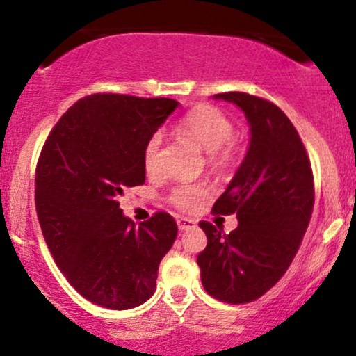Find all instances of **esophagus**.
<instances>
[{
  "label": "esophagus",
  "instance_id": "34e87169",
  "mask_svg": "<svg viewBox=\"0 0 356 356\" xmlns=\"http://www.w3.org/2000/svg\"><path fill=\"white\" fill-rule=\"evenodd\" d=\"M195 225H197L195 220H192V218H186V217H179L177 218V227H179V230H181V232L192 230Z\"/></svg>",
  "mask_w": 356,
  "mask_h": 356
}]
</instances>
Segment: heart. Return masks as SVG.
<instances>
[{
    "instance_id": "obj_1",
    "label": "heart",
    "mask_w": 356,
    "mask_h": 356,
    "mask_svg": "<svg viewBox=\"0 0 356 356\" xmlns=\"http://www.w3.org/2000/svg\"><path fill=\"white\" fill-rule=\"evenodd\" d=\"M179 131L199 143L205 152H209V163L213 169L227 170L235 163V147L232 138L235 126L223 111L210 105L192 108L177 124ZM163 145L161 134H154L146 141L143 149V165L147 174H154L159 168V149ZM210 192L204 184H182L170 192L169 200L182 211H192L209 199Z\"/></svg>"
}]
</instances>
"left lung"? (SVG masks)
Segmentation results:
<instances>
[{
	"mask_svg": "<svg viewBox=\"0 0 356 356\" xmlns=\"http://www.w3.org/2000/svg\"><path fill=\"white\" fill-rule=\"evenodd\" d=\"M245 113L250 145L213 213H236L238 227L200 222L207 248L197 256L205 291L228 304H246L284 276L314 209V175L300 136L281 108L243 92L213 95Z\"/></svg>",
	"mask_w": 356,
	"mask_h": 356,
	"instance_id": "1",
	"label": "left lung"
}]
</instances>
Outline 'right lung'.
Returning <instances> with one entry per match:
<instances>
[{
    "mask_svg": "<svg viewBox=\"0 0 356 356\" xmlns=\"http://www.w3.org/2000/svg\"><path fill=\"white\" fill-rule=\"evenodd\" d=\"M172 98L85 97L49 134L35 169V210L58 269L90 302L126 310L154 294L177 223L165 211L134 227L120 209L143 186L146 141L172 115Z\"/></svg>",
    "mask_w": 356,
    "mask_h": 356,
    "instance_id": "obj_1",
    "label": "right lung"
}]
</instances>
